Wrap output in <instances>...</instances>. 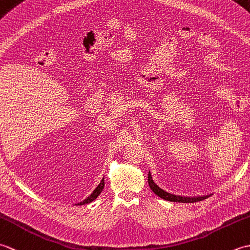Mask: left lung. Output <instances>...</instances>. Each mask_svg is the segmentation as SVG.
<instances>
[{
    "label": "left lung",
    "instance_id": "obj_1",
    "mask_svg": "<svg viewBox=\"0 0 250 250\" xmlns=\"http://www.w3.org/2000/svg\"><path fill=\"white\" fill-rule=\"evenodd\" d=\"M148 184H149L150 189L158 196H160L161 199H164L167 201H171V202H179V203H194V202L203 201L209 196V195H203V196H192V198H190V196H180V195H175L172 193H168V192H167V191H164L163 189L159 187L158 185L155 184V182L152 180L150 172L148 173Z\"/></svg>",
    "mask_w": 250,
    "mask_h": 250
}]
</instances>
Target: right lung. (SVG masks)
<instances>
[{
    "label": "right lung",
    "instance_id": "add662e5",
    "mask_svg": "<svg viewBox=\"0 0 250 250\" xmlns=\"http://www.w3.org/2000/svg\"><path fill=\"white\" fill-rule=\"evenodd\" d=\"M103 188H104V178H103L102 180H101V183L99 184L98 187L93 190V192H92L91 194H90L87 199H84L83 202H79V203H77V204H75V205H83V204H88V203H90V202L94 201V200L97 199L98 196L100 195V193L102 192Z\"/></svg>",
    "mask_w": 250,
    "mask_h": 250
}]
</instances>
